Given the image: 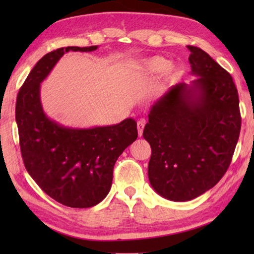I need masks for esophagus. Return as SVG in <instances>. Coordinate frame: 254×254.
<instances>
[{
    "label": "esophagus",
    "mask_w": 254,
    "mask_h": 254,
    "mask_svg": "<svg viewBox=\"0 0 254 254\" xmlns=\"http://www.w3.org/2000/svg\"><path fill=\"white\" fill-rule=\"evenodd\" d=\"M145 126V121L144 120H140L137 123V131H138V136H142V134H143V128Z\"/></svg>",
    "instance_id": "1"
}]
</instances>
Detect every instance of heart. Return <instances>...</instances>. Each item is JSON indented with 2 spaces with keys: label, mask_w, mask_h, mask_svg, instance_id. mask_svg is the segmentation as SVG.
<instances>
[{
  "label": "heart",
  "mask_w": 254,
  "mask_h": 254,
  "mask_svg": "<svg viewBox=\"0 0 254 254\" xmlns=\"http://www.w3.org/2000/svg\"><path fill=\"white\" fill-rule=\"evenodd\" d=\"M170 67V61L162 57H152L147 60L142 61L137 69L142 74H162L168 70Z\"/></svg>",
  "instance_id": "1"
}]
</instances>
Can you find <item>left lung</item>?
<instances>
[{
  "label": "left lung",
  "mask_w": 254,
  "mask_h": 254,
  "mask_svg": "<svg viewBox=\"0 0 254 254\" xmlns=\"http://www.w3.org/2000/svg\"><path fill=\"white\" fill-rule=\"evenodd\" d=\"M196 76L179 83L154 103L143 137L151 147L150 185L171 201H190L213 189L231 163L241 112L230 74L206 52L187 46Z\"/></svg>",
  "instance_id": "left-lung-1"
}]
</instances>
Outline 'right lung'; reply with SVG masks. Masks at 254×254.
<instances>
[{"label":"right lung","mask_w":254,"mask_h":254,"mask_svg":"<svg viewBox=\"0 0 254 254\" xmlns=\"http://www.w3.org/2000/svg\"><path fill=\"white\" fill-rule=\"evenodd\" d=\"M97 48L62 47L44 55L17 95L16 123L24 165L47 195L71 208L93 207L105 199L118 157L137 138L131 118L112 126L72 128L44 112L40 84L62 55Z\"/></svg>","instance_id":"obj_1"}]
</instances>
